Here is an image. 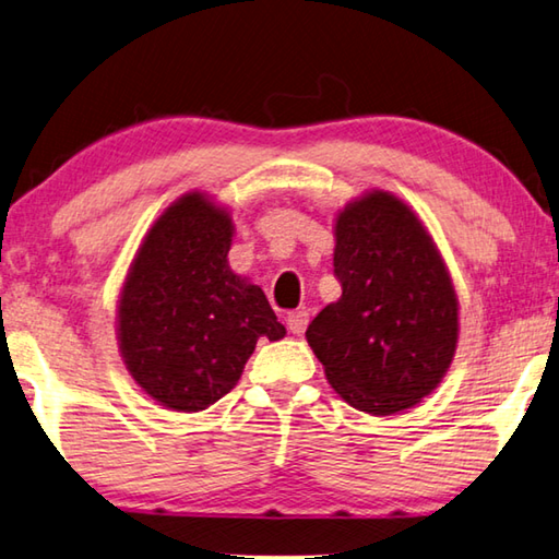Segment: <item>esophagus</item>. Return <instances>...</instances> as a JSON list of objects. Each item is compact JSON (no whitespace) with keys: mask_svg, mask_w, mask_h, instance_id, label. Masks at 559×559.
<instances>
[{"mask_svg":"<svg viewBox=\"0 0 559 559\" xmlns=\"http://www.w3.org/2000/svg\"><path fill=\"white\" fill-rule=\"evenodd\" d=\"M307 323H309V313L307 311H292L287 316V325H289V331L294 335H301L304 331H307Z\"/></svg>","mask_w":559,"mask_h":559,"instance_id":"34e87169","label":"esophagus"}]
</instances>
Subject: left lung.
<instances>
[{
	"label": "left lung",
	"instance_id": "left-lung-1",
	"mask_svg": "<svg viewBox=\"0 0 559 559\" xmlns=\"http://www.w3.org/2000/svg\"><path fill=\"white\" fill-rule=\"evenodd\" d=\"M333 272L343 294L307 329L325 379L372 416L414 408L457 350L460 301L424 221L370 189L335 214Z\"/></svg>",
	"mask_w": 559,
	"mask_h": 559
}]
</instances>
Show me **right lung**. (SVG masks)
<instances>
[{"label":"right lung","mask_w":559,"mask_h":559,"mask_svg":"<svg viewBox=\"0 0 559 559\" xmlns=\"http://www.w3.org/2000/svg\"><path fill=\"white\" fill-rule=\"evenodd\" d=\"M234 216L187 192L153 221L116 301L126 370L153 402L197 414L238 384L260 338L287 335L258 284L228 265Z\"/></svg>","instance_id":"obj_1"}]
</instances>
